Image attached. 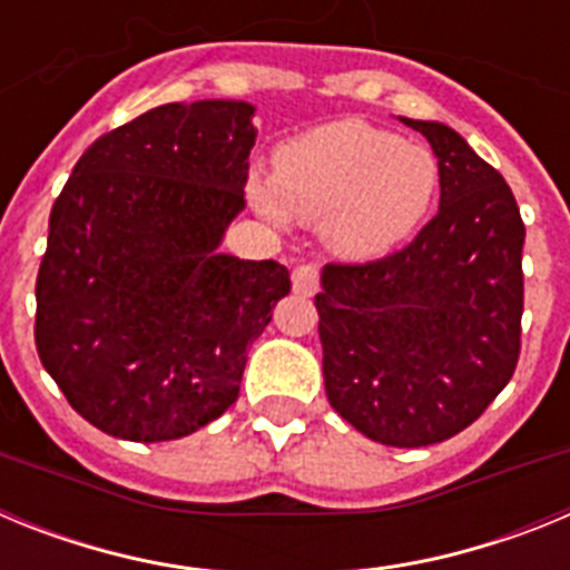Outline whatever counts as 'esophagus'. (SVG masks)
I'll return each mask as SVG.
<instances>
[{"instance_id": "34e87169", "label": "esophagus", "mask_w": 570, "mask_h": 570, "mask_svg": "<svg viewBox=\"0 0 570 570\" xmlns=\"http://www.w3.org/2000/svg\"><path fill=\"white\" fill-rule=\"evenodd\" d=\"M294 291L302 296H314L320 291V268L316 265H299L294 271Z\"/></svg>"}]
</instances>
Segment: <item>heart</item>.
<instances>
[{
	"label": "heart",
	"mask_w": 570,
	"mask_h": 570,
	"mask_svg": "<svg viewBox=\"0 0 570 570\" xmlns=\"http://www.w3.org/2000/svg\"><path fill=\"white\" fill-rule=\"evenodd\" d=\"M440 188L436 156L360 119H336L282 142L274 174L250 176L265 219L320 225L345 259H376L422 225Z\"/></svg>",
	"instance_id": "heart-1"
}]
</instances>
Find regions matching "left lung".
<instances>
[{
    "label": "left lung",
    "mask_w": 570,
    "mask_h": 570,
    "mask_svg": "<svg viewBox=\"0 0 570 570\" xmlns=\"http://www.w3.org/2000/svg\"><path fill=\"white\" fill-rule=\"evenodd\" d=\"M402 122L440 159V210L396 254L325 265L316 311L331 407L367 440L422 448L480 420L513 376L525 225L454 128Z\"/></svg>",
    "instance_id": "left-lung-1"
}]
</instances>
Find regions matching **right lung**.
<instances>
[{"label":"right lung","mask_w":570,"mask_h":570,"mask_svg":"<svg viewBox=\"0 0 570 570\" xmlns=\"http://www.w3.org/2000/svg\"><path fill=\"white\" fill-rule=\"evenodd\" d=\"M254 105H159L79 156L48 223L37 351L65 400L130 442L179 440L239 396L288 296L274 259L219 254L245 208Z\"/></svg>","instance_id":"right-lung-1"}]
</instances>
